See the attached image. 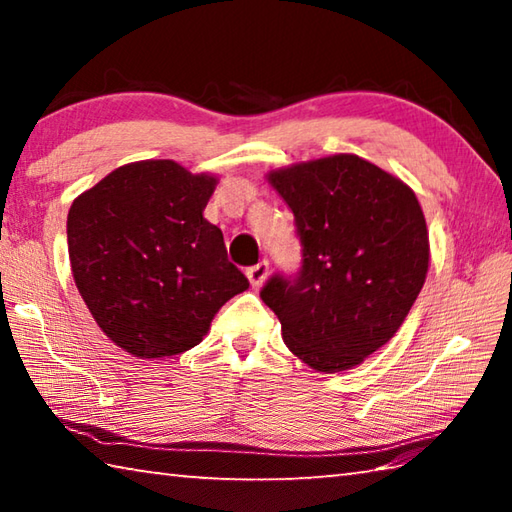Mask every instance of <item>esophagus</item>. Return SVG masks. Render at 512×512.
<instances>
[{"instance_id":"obj_1","label":"esophagus","mask_w":512,"mask_h":512,"mask_svg":"<svg viewBox=\"0 0 512 512\" xmlns=\"http://www.w3.org/2000/svg\"><path fill=\"white\" fill-rule=\"evenodd\" d=\"M246 275H248V280H250V287L259 289L266 282V277H268V262H259L255 266H250L248 271H246Z\"/></svg>"}]
</instances>
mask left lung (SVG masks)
Wrapping results in <instances>:
<instances>
[{"label": "left lung", "mask_w": 512, "mask_h": 512, "mask_svg": "<svg viewBox=\"0 0 512 512\" xmlns=\"http://www.w3.org/2000/svg\"><path fill=\"white\" fill-rule=\"evenodd\" d=\"M302 244L296 277L273 275L262 300L282 339L318 372H341L388 343L429 271V232L413 189L352 153L266 173Z\"/></svg>", "instance_id": "obj_1"}]
</instances>
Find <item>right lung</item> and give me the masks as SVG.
<instances>
[{
  "instance_id": "add662e5",
  "label": "right lung",
  "mask_w": 512,
  "mask_h": 512,
  "mask_svg": "<svg viewBox=\"0 0 512 512\" xmlns=\"http://www.w3.org/2000/svg\"><path fill=\"white\" fill-rule=\"evenodd\" d=\"M219 178L173 160L110 171L74 198L69 264L101 332L137 359L187 352L212 318L248 289L223 232L203 216Z\"/></svg>"
}]
</instances>
